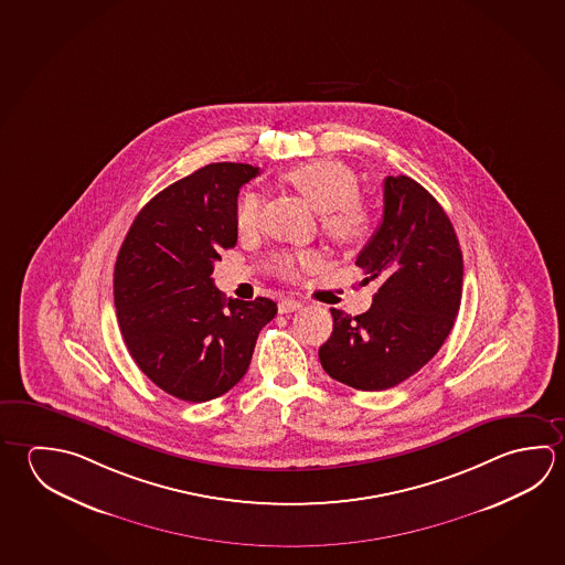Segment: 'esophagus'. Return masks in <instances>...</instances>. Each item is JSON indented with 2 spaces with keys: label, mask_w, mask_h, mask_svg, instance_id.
<instances>
[{
  "label": "esophagus",
  "mask_w": 565,
  "mask_h": 565,
  "mask_svg": "<svg viewBox=\"0 0 565 565\" xmlns=\"http://www.w3.org/2000/svg\"><path fill=\"white\" fill-rule=\"evenodd\" d=\"M301 307V301H297L294 297H286V299H281L279 301V313H291V311H297Z\"/></svg>",
  "instance_id": "1"
}]
</instances>
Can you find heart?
Wrapping results in <instances>:
<instances>
[{"mask_svg": "<svg viewBox=\"0 0 565 565\" xmlns=\"http://www.w3.org/2000/svg\"><path fill=\"white\" fill-rule=\"evenodd\" d=\"M284 179L321 212V226L331 239L341 246L363 244L375 226V214L359 196V180L355 172L341 160H311L287 170ZM258 194H244L236 209V226L242 234H248L258 226ZM303 264H316L317 254H303ZM296 256H281L276 262V271L281 278H296Z\"/></svg>", "mask_w": 565, "mask_h": 565, "instance_id": "1", "label": "heart"}]
</instances>
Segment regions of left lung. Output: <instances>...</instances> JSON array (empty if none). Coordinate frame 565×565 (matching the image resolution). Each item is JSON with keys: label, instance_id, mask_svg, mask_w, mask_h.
<instances>
[{"label": "left lung", "instance_id": "left-lung-1", "mask_svg": "<svg viewBox=\"0 0 565 565\" xmlns=\"http://www.w3.org/2000/svg\"><path fill=\"white\" fill-rule=\"evenodd\" d=\"M383 220L356 256L363 284L376 281L361 316L331 309L333 333L319 347L327 375L359 391H385L438 353L462 297V252L435 196L408 177H386Z\"/></svg>", "mask_w": 565, "mask_h": 565}]
</instances>
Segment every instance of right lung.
<instances>
[{
  "mask_svg": "<svg viewBox=\"0 0 565 565\" xmlns=\"http://www.w3.org/2000/svg\"><path fill=\"white\" fill-rule=\"evenodd\" d=\"M258 167L214 162L170 184L132 222L115 264L120 333L140 371L164 393L204 403L246 375L268 297L224 301L212 271L236 246L238 192Z\"/></svg>",
  "mask_w": 565,
  "mask_h": 565,
  "instance_id": "add662e5",
  "label": "right lung"
}]
</instances>
